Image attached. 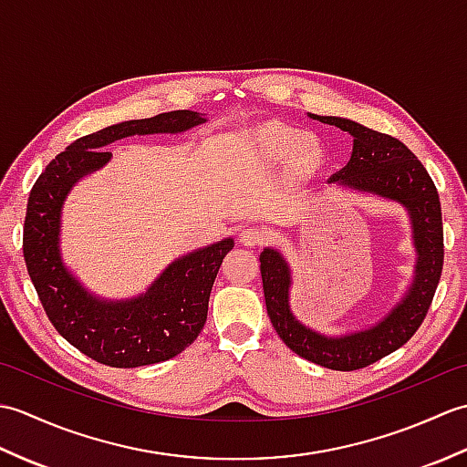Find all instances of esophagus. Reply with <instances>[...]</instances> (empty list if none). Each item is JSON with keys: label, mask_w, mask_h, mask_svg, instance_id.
<instances>
[{"label": "esophagus", "mask_w": 467, "mask_h": 467, "mask_svg": "<svg viewBox=\"0 0 467 467\" xmlns=\"http://www.w3.org/2000/svg\"><path fill=\"white\" fill-rule=\"evenodd\" d=\"M265 239V234L261 228L256 226H244L243 231L239 233V243L244 246H254V244H261Z\"/></svg>", "instance_id": "esophagus-1"}]
</instances>
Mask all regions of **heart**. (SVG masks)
Returning <instances> with one entry per match:
<instances>
[{"label":"heart","instance_id":"obj_1","mask_svg":"<svg viewBox=\"0 0 467 467\" xmlns=\"http://www.w3.org/2000/svg\"><path fill=\"white\" fill-rule=\"evenodd\" d=\"M246 146L263 166L285 162V178L291 182L309 178L323 162V148L317 138L305 134L301 128L276 120L256 126Z\"/></svg>","mask_w":467,"mask_h":467}]
</instances>
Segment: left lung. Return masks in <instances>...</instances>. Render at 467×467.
I'll return each instance as SVG.
<instances>
[{
    "instance_id": "left-lung-1",
    "label": "left lung",
    "mask_w": 467,
    "mask_h": 467,
    "mask_svg": "<svg viewBox=\"0 0 467 467\" xmlns=\"http://www.w3.org/2000/svg\"><path fill=\"white\" fill-rule=\"evenodd\" d=\"M309 118L337 126L353 138L349 162L327 184L400 204L408 213L411 226L413 279L401 301L379 321L341 335L321 333L296 319L291 309V265L275 246H265L259 256L266 313L285 345L303 359L327 369L353 371L398 351L425 319L443 266L441 206L428 171L398 138L371 130L349 118L317 114Z\"/></svg>"
}]
</instances>
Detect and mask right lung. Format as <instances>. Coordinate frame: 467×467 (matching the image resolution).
<instances>
[{
  "label": "right lung",
  "instance_id": "obj_1",
  "mask_svg": "<svg viewBox=\"0 0 467 467\" xmlns=\"http://www.w3.org/2000/svg\"><path fill=\"white\" fill-rule=\"evenodd\" d=\"M204 122L201 112L174 110L102 128L57 154L29 192L24 224L29 279L56 331L98 363L130 369L182 353L202 331L216 273L234 241L226 236L178 256L140 295L104 299L64 263L59 243L66 198L84 176L112 161L106 150L112 142L136 134H182Z\"/></svg>",
  "mask_w": 467,
  "mask_h": 467
}]
</instances>
